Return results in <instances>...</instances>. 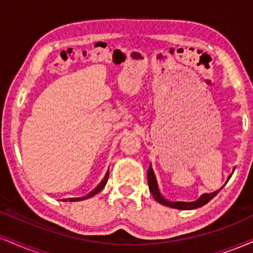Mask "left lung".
<instances>
[{"mask_svg":"<svg viewBox=\"0 0 253 253\" xmlns=\"http://www.w3.org/2000/svg\"><path fill=\"white\" fill-rule=\"evenodd\" d=\"M147 181H148V187H150L151 193L153 194L154 199H156L158 203L163 204V205H165V206H169V208L178 209V210H194L198 208H202V206L206 205V204H208L210 200L212 199V198H214L215 196H217V193L219 192V191H215V192H213V193H205V194H203L199 199L196 200V202H192V203H184V202L173 203V202H169V200H166L165 198L161 196L159 187H158L156 174H154L153 169H152L151 165H150V169H148V171H147Z\"/></svg>","mask_w":253,"mask_h":253,"instance_id":"obj_1","label":"left lung"}]
</instances>
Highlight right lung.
<instances>
[{"label": "right lung", "instance_id": "add662e5", "mask_svg": "<svg viewBox=\"0 0 253 253\" xmlns=\"http://www.w3.org/2000/svg\"><path fill=\"white\" fill-rule=\"evenodd\" d=\"M108 175H109V172L107 171V173H106V175L103 176V179L101 180V182H100L99 185H97V186L94 188V190L92 191V192L90 193H88L87 196H84V197H82V198H71V202H79V200H84V199H88V198H92L93 196H95L96 193H99L100 191L102 190L103 187H105V185L107 184V180H108Z\"/></svg>", "mask_w": 253, "mask_h": 253}]
</instances>
